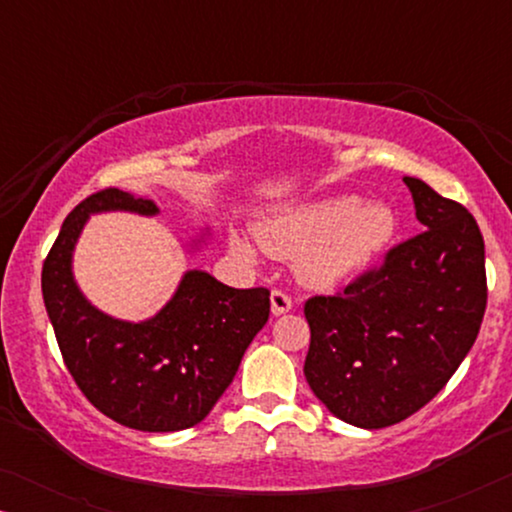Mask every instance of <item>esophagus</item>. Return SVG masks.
<instances>
[{"mask_svg":"<svg viewBox=\"0 0 512 512\" xmlns=\"http://www.w3.org/2000/svg\"><path fill=\"white\" fill-rule=\"evenodd\" d=\"M293 307V303H291V298L286 296L284 291H272L270 293V310H272V314H275V317H279V314H286Z\"/></svg>","mask_w":512,"mask_h":512,"instance_id":"1","label":"esophagus"}]
</instances>
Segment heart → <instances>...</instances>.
Wrapping results in <instances>:
<instances>
[{
	"instance_id": "heart-1",
	"label": "heart",
	"mask_w": 512,
	"mask_h": 512,
	"mask_svg": "<svg viewBox=\"0 0 512 512\" xmlns=\"http://www.w3.org/2000/svg\"><path fill=\"white\" fill-rule=\"evenodd\" d=\"M396 233L394 212L382 202L354 195L307 200L263 216L256 237L230 230V251L249 265L265 254L291 261L300 282L333 291L359 277L389 247Z\"/></svg>"
}]
</instances>
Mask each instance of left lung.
I'll use <instances>...</instances> for the list:
<instances>
[{
	"label": "left lung",
	"instance_id": "8db88e82",
	"mask_svg": "<svg viewBox=\"0 0 512 512\" xmlns=\"http://www.w3.org/2000/svg\"><path fill=\"white\" fill-rule=\"evenodd\" d=\"M424 233L340 296L305 303V377L333 417L384 429L424 408L478 338L487 305L485 242L466 207L403 177Z\"/></svg>",
	"mask_w": 512,
	"mask_h": 512
}]
</instances>
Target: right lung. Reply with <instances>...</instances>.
Masks as SVG:
<instances>
[{"label":"right lung","mask_w":512,"mask_h":512,"mask_svg":"<svg viewBox=\"0 0 512 512\" xmlns=\"http://www.w3.org/2000/svg\"><path fill=\"white\" fill-rule=\"evenodd\" d=\"M158 216L153 200L107 188L74 207L41 270V291L62 359L90 403L137 431L170 433L209 415L233 382L270 314L268 289H233L205 270H186L172 298L149 319L102 312L74 277V249L90 216ZM212 230L186 242L200 251Z\"/></svg>","instance_id":"1"}]
</instances>
